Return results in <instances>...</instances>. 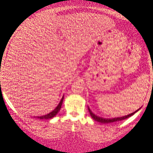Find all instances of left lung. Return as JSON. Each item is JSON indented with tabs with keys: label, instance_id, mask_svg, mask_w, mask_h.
Returning a JSON list of instances; mask_svg holds the SVG:
<instances>
[{
	"label": "left lung",
	"instance_id": "obj_1",
	"mask_svg": "<svg viewBox=\"0 0 153 153\" xmlns=\"http://www.w3.org/2000/svg\"><path fill=\"white\" fill-rule=\"evenodd\" d=\"M138 110H137L136 111L133 112V113H131V114H128L127 116H124V117H117V118H114V119H103V118H102V117H98V116L95 115L93 113L92 111H91L90 108H88V111H89V113H90V115L91 116V117H92V118L94 119L95 121H96V122H101V123H104V124H106V123H112V122H120V121L124 120V119L129 118V117H130L131 116L134 114L136 113V112Z\"/></svg>",
	"mask_w": 153,
	"mask_h": 153
}]
</instances>
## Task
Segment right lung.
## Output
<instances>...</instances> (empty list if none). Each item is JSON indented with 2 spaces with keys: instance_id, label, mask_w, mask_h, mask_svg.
<instances>
[{
  "instance_id": "right-lung-1",
  "label": "right lung",
  "mask_w": 153,
  "mask_h": 153,
  "mask_svg": "<svg viewBox=\"0 0 153 153\" xmlns=\"http://www.w3.org/2000/svg\"><path fill=\"white\" fill-rule=\"evenodd\" d=\"M63 99H64V96H63V97L62 98V99H61L60 102H59V103L58 104V106L56 107L55 109H54L52 112H50V114H47V115L42 116V117H36V118L40 119H50L53 118L54 116H55L57 113H58L59 111L60 110L61 106H62V101H63Z\"/></svg>"
}]
</instances>
